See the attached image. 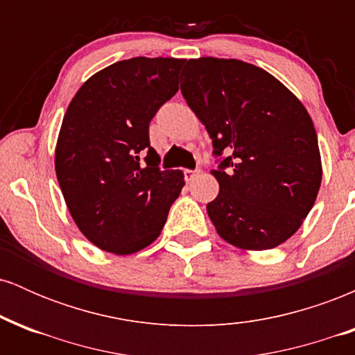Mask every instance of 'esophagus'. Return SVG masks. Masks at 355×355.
I'll list each match as a JSON object with an SVG mask.
<instances>
[{"instance_id":"obj_1","label":"esophagus","mask_w":355,"mask_h":355,"mask_svg":"<svg viewBox=\"0 0 355 355\" xmlns=\"http://www.w3.org/2000/svg\"><path fill=\"white\" fill-rule=\"evenodd\" d=\"M200 173H202L200 168H197V170H185V172H183L187 182H191L195 177H198V175H200Z\"/></svg>"}]
</instances>
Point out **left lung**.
<instances>
[{"instance_id": "left-lung-1", "label": "left lung", "mask_w": 355, "mask_h": 355, "mask_svg": "<svg viewBox=\"0 0 355 355\" xmlns=\"http://www.w3.org/2000/svg\"><path fill=\"white\" fill-rule=\"evenodd\" d=\"M183 98L205 125L218 195L207 205L215 230L242 250H268L302 225L322 182L312 118L275 76L240 60L203 56L182 71Z\"/></svg>"}]
</instances>
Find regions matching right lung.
Listing matches in <instances>:
<instances>
[{
  "label": "right lung",
  "mask_w": 355,
  "mask_h": 355,
  "mask_svg": "<svg viewBox=\"0 0 355 355\" xmlns=\"http://www.w3.org/2000/svg\"><path fill=\"white\" fill-rule=\"evenodd\" d=\"M178 58L137 56L85 81L68 105L55 148L61 193L81 234L115 255L148 247L185 185L160 170L148 125L178 92Z\"/></svg>",
  "instance_id": "right-lung-1"
}]
</instances>
